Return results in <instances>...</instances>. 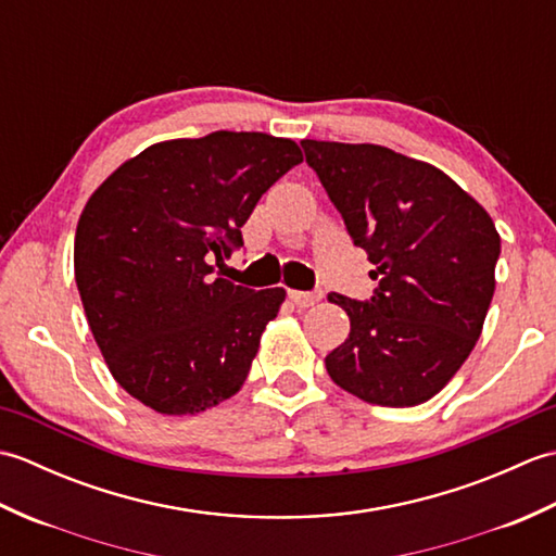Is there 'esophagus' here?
Listing matches in <instances>:
<instances>
[{
    "label": "esophagus",
    "instance_id": "esophagus-1",
    "mask_svg": "<svg viewBox=\"0 0 556 556\" xmlns=\"http://www.w3.org/2000/svg\"><path fill=\"white\" fill-rule=\"evenodd\" d=\"M289 299L293 301L296 308H311V305H315L317 301L323 299V293L320 291H315V293H311V291H289Z\"/></svg>",
    "mask_w": 556,
    "mask_h": 556
}]
</instances>
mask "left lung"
<instances>
[{
    "instance_id": "8db88e82",
    "label": "left lung",
    "mask_w": 556,
    "mask_h": 556,
    "mask_svg": "<svg viewBox=\"0 0 556 556\" xmlns=\"http://www.w3.org/2000/svg\"><path fill=\"white\" fill-rule=\"evenodd\" d=\"M301 146L377 279L370 301L327 296L351 320L344 344L325 358L327 372L368 404L418 406L476 346L500 233L488 210L428 162L370 143Z\"/></svg>"
}]
</instances>
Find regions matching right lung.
I'll return each instance as SVG.
<instances>
[{
	"instance_id": "add662e5",
	"label": "right lung",
	"mask_w": 556,
	"mask_h": 556,
	"mask_svg": "<svg viewBox=\"0 0 556 556\" xmlns=\"http://www.w3.org/2000/svg\"><path fill=\"white\" fill-rule=\"evenodd\" d=\"M303 162L289 138L215 131L126 160L80 212L74 269L112 377L162 416H195L243 387L285 289L212 279L257 200Z\"/></svg>"
}]
</instances>
